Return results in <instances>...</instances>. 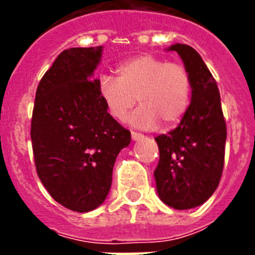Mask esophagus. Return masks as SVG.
Masks as SVG:
<instances>
[{
    "label": "esophagus",
    "instance_id": "esophagus-1",
    "mask_svg": "<svg viewBox=\"0 0 255 255\" xmlns=\"http://www.w3.org/2000/svg\"><path fill=\"white\" fill-rule=\"evenodd\" d=\"M131 137L133 141H136V140H140L143 139L144 135H141V133H137V132H131Z\"/></svg>",
    "mask_w": 255,
    "mask_h": 255
}]
</instances>
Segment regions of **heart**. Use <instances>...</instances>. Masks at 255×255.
Segmentation results:
<instances>
[{
	"label": "heart",
	"mask_w": 255,
	"mask_h": 255,
	"mask_svg": "<svg viewBox=\"0 0 255 255\" xmlns=\"http://www.w3.org/2000/svg\"><path fill=\"white\" fill-rule=\"evenodd\" d=\"M99 95L115 120L126 119L139 100L141 107L128 119L133 127L167 128L181 122L192 99V79L180 63L152 54L126 59L116 67V78L99 79Z\"/></svg>",
	"instance_id": "1"
}]
</instances>
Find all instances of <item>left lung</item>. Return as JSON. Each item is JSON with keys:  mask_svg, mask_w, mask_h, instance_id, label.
<instances>
[{"mask_svg": "<svg viewBox=\"0 0 255 255\" xmlns=\"http://www.w3.org/2000/svg\"><path fill=\"white\" fill-rule=\"evenodd\" d=\"M182 59L192 79V99L177 128L156 137L160 160L155 169L160 200L184 210L202 205L220 184L226 124L213 75L201 55L188 45L168 47Z\"/></svg>", "mask_w": 255, "mask_h": 255, "instance_id": "obj_1", "label": "left lung"}]
</instances>
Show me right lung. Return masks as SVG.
I'll return each instance as SVG.
<instances>
[{
  "instance_id": "1",
  "label": "right lung",
  "mask_w": 255,
  "mask_h": 255,
  "mask_svg": "<svg viewBox=\"0 0 255 255\" xmlns=\"http://www.w3.org/2000/svg\"><path fill=\"white\" fill-rule=\"evenodd\" d=\"M103 46L62 51L35 94L31 143L37 173L51 197L74 212L107 198L119 152L131 132L106 110L94 71Z\"/></svg>"
}]
</instances>
